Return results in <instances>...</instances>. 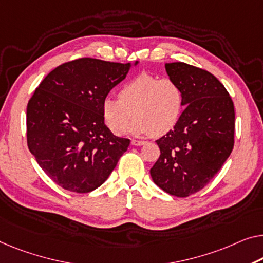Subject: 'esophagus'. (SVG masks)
I'll list each match as a JSON object with an SVG mask.
<instances>
[{"label":"esophagus","instance_id":"obj_1","mask_svg":"<svg viewBox=\"0 0 263 263\" xmlns=\"http://www.w3.org/2000/svg\"><path fill=\"white\" fill-rule=\"evenodd\" d=\"M131 144L133 145V146H142V145L145 144V142H143V140H136V139H133L132 142H131Z\"/></svg>","mask_w":263,"mask_h":263}]
</instances>
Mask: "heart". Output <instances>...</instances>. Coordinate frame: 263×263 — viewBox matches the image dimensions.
<instances>
[{
  "mask_svg": "<svg viewBox=\"0 0 263 263\" xmlns=\"http://www.w3.org/2000/svg\"><path fill=\"white\" fill-rule=\"evenodd\" d=\"M183 108L181 86L150 74L127 81L119 88L118 99L107 97L101 104L105 124L117 136L126 132L132 116L136 118L131 126L133 135H166L178 124Z\"/></svg>",
  "mask_w": 263,
  "mask_h": 263,
  "instance_id": "b5f03b06",
  "label": "heart"
}]
</instances>
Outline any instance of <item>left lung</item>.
<instances>
[{
  "label": "left lung",
  "instance_id": "left-lung-1",
  "mask_svg": "<svg viewBox=\"0 0 263 263\" xmlns=\"http://www.w3.org/2000/svg\"><path fill=\"white\" fill-rule=\"evenodd\" d=\"M165 69L181 86L185 108L174 130L156 140L160 156L150 174L165 193L187 197L203 189L232 154L235 109L211 73L184 62H166Z\"/></svg>",
  "mask_w": 263,
  "mask_h": 263
}]
</instances>
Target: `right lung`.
<instances>
[{
  "label": "right lung",
  "mask_w": 263,
  "mask_h": 263,
  "mask_svg": "<svg viewBox=\"0 0 263 263\" xmlns=\"http://www.w3.org/2000/svg\"><path fill=\"white\" fill-rule=\"evenodd\" d=\"M139 62L82 58L53 69L27 106V143L47 176L64 189L89 193L103 184L130 140L105 125L101 104Z\"/></svg>",
  "instance_id": "obj_1"
}]
</instances>
